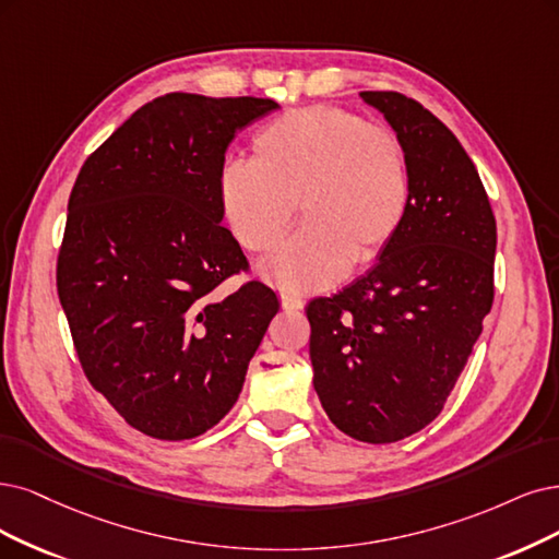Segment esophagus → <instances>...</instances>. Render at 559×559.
<instances>
[{
  "instance_id": "obj_1",
  "label": "esophagus",
  "mask_w": 559,
  "mask_h": 559,
  "mask_svg": "<svg viewBox=\"0 0 559 559\" xmlns=\"http://www.w3.org/2000/svg\"><path fill=\"white\" fill-rule=\"evenodd\" d=\"M281 306L285 308V311H301L304 301L299 297H293V295H281Z\"/></svg>"
}]
</instances>
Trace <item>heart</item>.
Returning a JSON list of instances; mask_svg holds the SVG:
<instances>
[{"label": "heart", "mask_w": 559, "mask_h": 559, "mask_svg": "<svg viewBox=\"0 0 559 559\" xmlns=\"http://www.w3.org/2000/svg\"><path fill=\"white\" fill-rule=\"evenodd\" d=\"M253 150L255 158L221 168L218 204L235 239L264 253L287 230L299 200L306 223L260 264L278 290H326L355 260H378L399 237L409 170L396 135L349 110L308 106L269 121Z\"/></svg>", "instance_id": "obj_1"}]
</instances>
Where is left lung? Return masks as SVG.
I'll return each instance as SVG.
<instances>
[{
  "mask_svg": "<svg viewBox=\"0 0 559 559\" xmlns=\"http://www.w3.org/2000/svg\"><path fill=\"white\" fill-rule=\"evenodd\" d=\"M403 144L409 210L364 276L313 299V386L332 424L370 444L436 419L492 306L498 227L459 138L399 92H361Z\"/></svg>",
  "mask_w": 559,
  "mask_h": 559,
  "instance_id": "8db88e82",
  "label": "left lung"
}]
</instances>
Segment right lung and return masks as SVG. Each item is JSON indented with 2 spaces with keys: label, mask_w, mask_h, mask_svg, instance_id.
Masks as SVG:
<instances>
[{
  "label": "right lung",
  "mask_w": 559,
  "mask_h": 559,
  "mask_svg": "<svg viewBox=\"0 0 559 559\" xmlns=\"http://www.w3.org/2000/svg\"><path fill=\"white\" fill-rule=\"evenodd\" d=\"M272 98L165 94L85 160L69 198L57 293L82 370L129 426L191 440L237 403L248 361L278 313L221 225L218 173L237 131Z\"/></svg>",
  "instance_id": "1"
}]
</instances>
